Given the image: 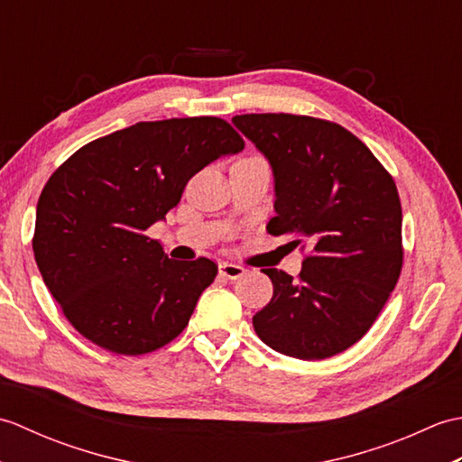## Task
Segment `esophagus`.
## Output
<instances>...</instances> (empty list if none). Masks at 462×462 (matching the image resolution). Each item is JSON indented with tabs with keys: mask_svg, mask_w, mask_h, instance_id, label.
Instances as JSON below:
<instances>
[{
	"mask_svg": "<svg viewBox=\"0 0 462 462\" xmlns=\"http://www.w3.org/2000/svg\"><path fill=\"white\" fill-rule=\"evenodd\" d=\"M218 272H220V276H224V278H228V280H238V278H242V276H244V273H246V268L240 266V263L222 262L220 266H218Z\"/></svg>",
	"mask_w": 462,
	"mask_h": 462,
	"instance_id": "obj_1",
	"label": "esophagus"
}]
</instances>
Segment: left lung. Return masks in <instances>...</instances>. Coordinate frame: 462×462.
Instances as JSON below:
<instances>
[{
    "label": "left lung",
    "mask_w": 462,
    "mask_h": 462,
    "mask_svg": "<svg viewBox=\"0 0 462 462\" xmlns=\"http://www.w3.org/2000/svg\"><path fill=\"white\" fill-rule=\"evenodd\" d=\"M232 123L272 166L276 216L268 232L311 244L298 280L262 270L273 296L254 329L283 356H337L369 331L403 266L393 176L337 123L288 113L236 115Z\"/></svg>",
    "instance_id": "left-lung-1"
}]
</instances>
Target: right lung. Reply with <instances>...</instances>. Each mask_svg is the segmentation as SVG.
<instances>
[{"label":"right lung","mask_w":462,"mask_h":462,"mask_svg":"<svg viewBox=\"0 0 462 462\" xmlns=\"http://www.w3.org/2000/svg\"><path fill=\"white\" fill-rule=\"evenodd\" d=\"M244 149L218 116L149 121L81 146L37 202L33 254L69 323L95 346L143 356L189 326L218 266L172 260L144 236L206 164Z\"/></svg>","instance_id":"1"}]
</instances>
